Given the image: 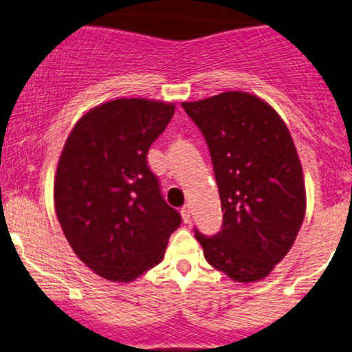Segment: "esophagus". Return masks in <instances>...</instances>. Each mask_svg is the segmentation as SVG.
Segmentation results:
<instances>
[{
	"label": "esophagus",
	"instance_id": "1",
	"mask_svg": "<svg viewBox=\"0 0 352 352\" xmlns=\"http://www.w3.org/2000/svg\"><path fill=\"white\" fill-rule=\"evenodd\" d=\"M180 214H182V219H184L185 224H188L190 219H191V208H190V204H185V206L180 209Z\"/></svg>",
	"mask_w": 352,
	"mask_h": 352
}]
</instances>
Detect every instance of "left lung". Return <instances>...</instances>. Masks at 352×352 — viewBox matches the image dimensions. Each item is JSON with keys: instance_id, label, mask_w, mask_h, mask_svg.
Masks as SVG:
<instances>
[{"instance_id": "left-lung-1", "label": "left lung", "mask_w": 352, "mask_h": 352, "mask_svg": "<svg viewBox=\"0 0 352 352\" xmlns=\"http://www.w3.org/2000/svg\"><path fill=\"white\" fill-rule=\"evenodd\" d=\"M211 154L224 211L212 237L195 230L204 258L235 283L265 279L287 255L305 216V184L286 123L260 97L228 91L182 102Z\"/></svg>"}]
</instances>
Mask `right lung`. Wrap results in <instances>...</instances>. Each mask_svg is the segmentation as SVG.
Returning <instances> with one entry per match:
<instances>
[{"label": "right lung", "instance_id": "right-lung-1", "mask_svg": "<svg viewBox=\"0 0 352 352\" xmlns=\"http://www.w3.org/2000/svg\"><path fill=\"white\" fill-rule=\"evenodd\" d=\"M175 113L153 99H115L78 120L58 161L53 198L65 237L87 268L131 283L162 261L182 217L146 155Z\"/></svg>", "mask_w": 352, "mask_h": 352}]
</instances>
